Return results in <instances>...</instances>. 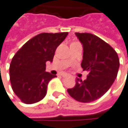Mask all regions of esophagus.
Instances as JSON below:
<instances>
[{
  "mask_svg": "<svg viewBox=\"0 0 128 128\" xmlns=\"http://www.w3.org/2000/svg\"><path fill=\"white\" fill-rule=\"evenodd\" d=\"M63 77H65V78H68V77H70V76H68V75H64V76H62Z\"/></svg>",
  "mask_w": 128,
  "mask_h": 128,
  "instance_id": "obj_1",
  "label": "esophagus"
}]
</instances>
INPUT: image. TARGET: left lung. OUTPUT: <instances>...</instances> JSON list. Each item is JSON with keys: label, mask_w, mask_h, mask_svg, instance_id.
Returning <instances> with one entry per match:
<instances>
[{"label": "left lung", "mask_w": 128, "mask_h": 128, "mask_svg": "<svg viewBox=\"0 0 128 128\" xmlns=\"http://www.w3.org/2000/svg\"><path fill=\"white\" fill-rule=\"evenodd\" d=\"M83 46L81 67L88 71L84 81L77 78L76 86L68 89L76 100L90 103L102 97L113 84L119 68L115 49L98 36L89 33H76Z\"/></svg>", "instance_id": "left-lung-1"}]
</instances>
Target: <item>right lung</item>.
Masks as SVG:
<instances>
[{
	"mask_svg": "<svg viewBox=\"0 0 128 128\" xmlns=\"http://www.w3.org/2000/svg\"><path fill=\"white\" fill-rule=\"evenodd\" d=\"M68 34V32L40 34L24 43L12 58L10 82L14 93L23 103L32 104L46 96L48 83L56 77L46 72V63L52 62L57 47Z\"/></svg>",
	"mask_w": 128,
	"mask_h": 128,
	"instance_id": "obj_1",
	"label": "right lung"
}]
</instances>
